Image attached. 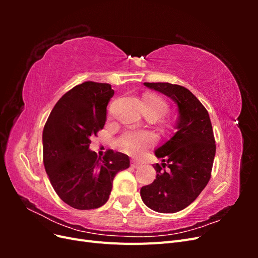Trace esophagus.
Returning <instances> with one entry per match:
<instances>
[{"instance_id":"esophagus-1","label":"esophagus","mask_w":258,"mask_h":258,"mask_svg":"<svg viewBox=\"0 0 258 258\" xmlns=\"http://www.w3.org/2000/svg\"><path fill=\"white\" fill-rule=\"evenodd\" d=\"M130 166L132 167V168H139V167H141V162H139V161H137V160H130Z\"/></svg>"}]
</instances>
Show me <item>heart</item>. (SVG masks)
<instances>
[{
	"label": "heart",
	"mask_w": 258,
	"mask_h": 258,
	"mask_svg": "<svg viewBox=\"0 0 258 258\" xmlns=\"http://www.w3.org/2000/svg\"><path fill=\"white\" fill-rule=\"evenodd\" d=\"M142 107L145 115L159 117L169 111L167 101L157 95H147L142 100ZM156 136L147 130L127 131L119 138L118 144L121 151L128 155L139 157L156 143Z\"/></svg>",
	"instance_id": "1"
}]
</instances>
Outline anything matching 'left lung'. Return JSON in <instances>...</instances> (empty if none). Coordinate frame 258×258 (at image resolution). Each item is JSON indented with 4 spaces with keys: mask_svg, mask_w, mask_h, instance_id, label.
<instances>
[{
    "mask_svg": "<svg viewBox=\"0 0 258 258\" xmlns=\"http://www.w3.org/2000/svg\"><path fill=\"white\" fill-rule=\"evenodd\" d=\"M175 101L179 117L175 135L155 151L156 179L141 188L144 204L156 212L175 213L188 207L211 178L216 151L207 108L183 86L144 83Z\"/></svg>",
    "mask_w": 258,
    "mask_h": 258,
    "instance_id": "obj_1",
    "label": "left lung"
}]
</instances>
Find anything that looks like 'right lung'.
<instances>
[{"label":"right lung","instance_id":"add662e5","mask_svg":"<svg viewBox=\"0 0 258 258\" xmlns=\"http://www.w3.org/2000/svg\"><path fill=\"white\" fill-rule=\"evenodd\" d=\"M114 96L110 84L85 82L53 106L43 130V162L54 191L77 210L103 206L115 175L129 168L127 155L108 150L101 159L89 150L90 137L102 130L106 106Z\"/></svg>","mask_w":258,"mask_h":258}]
</instances>
